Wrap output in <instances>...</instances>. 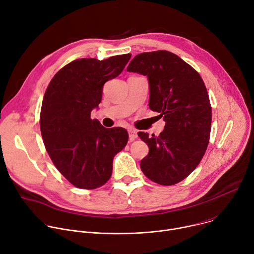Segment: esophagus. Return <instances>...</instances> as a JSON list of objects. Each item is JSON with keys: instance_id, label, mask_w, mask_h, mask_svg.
I'll return each mask as SVG.
<instances>
[{"instance_id": "34e87169", "label": "esophagus", "mask_w": 254, "mask_h": 254, "mask_svg": "<svg viewBox=\"0 0 254 254\" xmlns=\"http://www.w3.org/2000/svg\"><path fill=\"white\" fill-rule=\"evenodd\" d=\"M128 137H129V140H130V141L134 140V139L137 137V132H136V130L133 129V128H129V129H128Z\"/></svg>"}]
</instances>
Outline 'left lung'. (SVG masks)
<instances>
[{
	"label": "left lung",
	"mask_w": 254,
	"mask_h": 254,
	"mask_svg": "<svg viewBox=\"0 0 254 254\" xmlns=\"http://www.w3.org/2000/svg\"><path fill=\"white\" fill-rule=\"evenodd\" d=\"M127 70L148 77L149 106L166 122L158 136L137 133L150 149L140 169L155 183L177 184L196 169L208 146L212 110L206 86L192 66L165 50L134 56Z\"/></svg>",
	"instance_id": "obj_1"
}]
</instances>
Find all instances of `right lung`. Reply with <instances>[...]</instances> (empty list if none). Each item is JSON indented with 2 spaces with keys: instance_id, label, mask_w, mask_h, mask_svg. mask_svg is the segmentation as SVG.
Here are the masks:
<instances>
[{
  "instance_id": "1",
  "label": "right lung",
  "mask_w": 254,
  "mask_h": 254,
  "mask_svg": "<svg viewBox=\"0 0 254 254\" xmlns=\"http://www.w3.org/2000/svg\"><path fill=\"white\" fill-rule=\"evenodd\" d=\"M130 57L74 60L57 72L46 89L40 114L45 148L58 171L77 188L104 185L115 156L127 142V129L105 128L90 114L101 101L104 83L119 76Z\"/></svg>"
}]
</instances>
